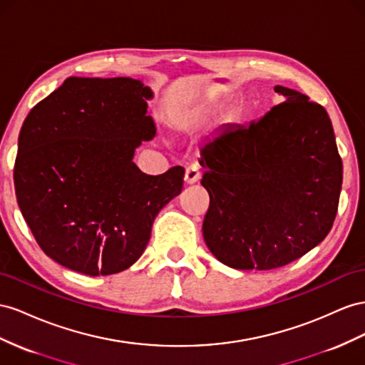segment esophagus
Wrapping results in <instances>:
<instances>
[{"label":"esophagus","mask_w":365,"mask_h":365,"mask_svg":"<svg viewBox=\"0 0 365 365\" xmlns=\"http://www.w3.org/2000/svg\"><path fill=\"white\" fill-rule=\"evenodd\" d=\"M200 178H201V172H200V169H198V165L192 164V165L187 167V169H185V175H184V180H185L187 184L192 185V184H195V182H198Z\"/></svg>","instance_id":"1"}]
</instances>
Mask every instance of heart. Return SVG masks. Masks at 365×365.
<instances>
[{
    "instance_id": "obj_1",
    "label": "heart",
    "mask_w": 365,
    "mask_h": 365,
    "mask_svg": "<svg viewBox=\"0 0 365 365\" xmlns=\"http://www.w3.org/2000/svg\"><path fill=\"white\" fill-rule=\"evenodd\" d=\"M205 116V112L200 113H180L175 116V124L180 127H192L195 124H198L202 121V118Z\"/></svg>"
}]
</instances>
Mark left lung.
<instances>
[{
  "mask_svg": "<svg viewBox=\"0 0 365 365\" xmlns=\"http://www.w3.org/2000/svg\"><path fill=\"white\" fill-rule=\"evenodd\" d=\"M284 103L227 125L201 150L210 205L207 247L238 270L282 267L326 238L336 216L342 161L322 106L274 86Z\"/></svg>",
  "mask_w": 365,
  "mask_h": 365,
  "instance_id": "obj_1",
  "label": "left lung"
}]
</instances>
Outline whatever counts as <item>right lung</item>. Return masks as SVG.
I'll return each mask as SVG.
<instances>
[{"label": "right lung", "mask_w": 365, "mask_h": 365, "mask_svg": "<svg viewBox=\"0 0 365 365\" xmlns=\"http://www.w3.org/2000/svg\"><path fill=\"white\" fill-rule=\"evenodd\" d=\"M150 87L132 78L71 76L23 123L16 201L43 252L78 273L133 265L156 215L182 190L184 169L143 173L135 150L156 133Z\"/></svg>", "instance_id": "1"}]
</instances>
